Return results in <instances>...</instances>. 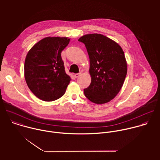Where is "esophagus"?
<instances>
[{"mask_svg": "<svg viewBox=\"0 0 160 160\" xmlns=\"http://www.w3.org/2000/svg\"><path fill=\"white\" fill-rule=\"evenodd\" d=\"M80 75H81V72H80V73H76V74H75V75H74V76H75V78H78Z\"/></svg>", "mask_w": 160, "mask_h": 160, "instance_id": "esophagus-1", "label": "esophagus"}]
</instances>
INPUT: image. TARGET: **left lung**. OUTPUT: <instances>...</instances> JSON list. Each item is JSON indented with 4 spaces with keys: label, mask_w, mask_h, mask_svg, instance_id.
Instances as JSON below:
<instances>
[{
    "label": "left lung",
    "mask_w": 160,
    "mask_h": 160,
    "mask_svg": "<svg viewBox=\"0 0 160 160\" xmlns=\"http://www.w3.org/2000/svg\"><path fill=\"white\" fill-rule=\"evenodd\" d=\"M78 41L85 45L90 59V85L83 90L85 97L96 104L109 102L118 94L124 83L127 63L123 49L109 38L87 34Z\"/></svg>",
    "instance_id": "left-lung-1"
}]
</instances>
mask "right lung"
<instances>
[{
  "instance_id": "right-lung-1",
  "label": "right lung",
  "mask_w": 160,
  "mask_h": 160,
  "mask_svg": "<svg viewBox=\"0 0 160 160\" xmlns=\"http://www.w3.org/2000/svg\"><path fill=\"white\" fill-rule=\"evenodd\" d=\"M70 39L68 37H45L28 51L25 61V78L33 94L44 101L62 97L71 78L64 70L61 52Z\"/></svg>"
}]
</instances>
